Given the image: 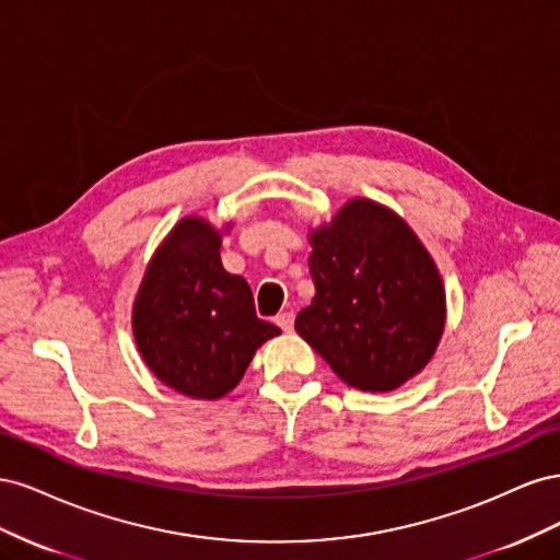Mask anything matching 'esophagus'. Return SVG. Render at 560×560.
<instances>
[{"instance_id": "34e87169", "label": "esophagus", "mask_w": 560, "mask_h": 560, "mask_svg": "<svg viewBox=\"0 0 560 560\" xmlns=\"http://www.w3.org/2000/svg\"><path fill=\"white\" fill-rule=\"evenodd\" d=\"M276 325H278L282 331H292V329H294V313H292V311H282V313L276 317Z\"/></svg>"}]
</instances>
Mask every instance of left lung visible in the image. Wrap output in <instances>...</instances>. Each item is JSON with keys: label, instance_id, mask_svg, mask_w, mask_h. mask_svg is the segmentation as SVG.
<instances>
[{"label": "left lung", "instance_id": "8db88e82", "mask_svg": "<svg viewBox=\"0 0 560 560\" xmlns=\"http://www.w3.org/2000/svg\"><path fill=\"white\" fill-rule=\"evenodd\" d=\"M315 299L294 327L343 383L387 393L430 362L444 331L442 278L401 217L350 200L311 235Z\"/></svg>", "mask_w": 560, "mask_h": 560}]
</instances>
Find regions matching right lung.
Segmentation results:
<instances>
[{
	"label": "right lung",
	"instance_id": "1",
	"mask_svg": "<svg viewBox=\"0 0 560 560\" xmlns=\"http://www.w3.org/2000/svg\"><path fill=\"white\" fill-rule=\"evenodd\" d=\"M219 245L206 219H182L151 259L132 311L147 366L196 399L231 393L257 348L280 334L257 317L249 284L226 273Z\"/></svg>",
	"mask_w": 560,
	"mask_h": 560
}]
</instances>
